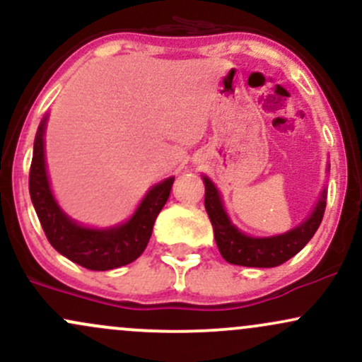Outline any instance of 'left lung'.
<instances>
[{"mask_svg": "<svg viewBox=\"0 0 362 362\" xmlns=\"http://www.w3.org/2000/svg\"><path fill=\"white\" fill-rule=\"evenodd\" d=\"M202 178H204L206 185L204 206L211 224H213L216 245H218L223 259L235 265L277 267V265L284 264L313 238L315 231L318 230L323 219V213H325L327 192L323 190L313 213L300 226L293 228L288 233L267 236V238L247 236L230 221L216 185L207 177Z\"/></svg>", "mask_w": 362, "mask_h": 362, "instance_id": "left-lung-1", "label": "left lung"}]
</instances>
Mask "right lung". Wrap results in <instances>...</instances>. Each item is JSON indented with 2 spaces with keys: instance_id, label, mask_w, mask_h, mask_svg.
<instances>
[{
  "instance_id": "right-lung-1",
  "label": "right lung",
  "mask_w": 362,
  "mask_h": 362,
  "mask_svg": "<svg viewBox=\"0 0 362 362\" xmlns=\"http://www.w3.org/2000/svg\"><path fill=\"white\" fill-rule=\"evenodd\" d=\"M45 122L47 115L37 129L28 190L49 243L66 259L90 271H110L134 262L151 238L153 224L167 204L175 178L170 177L151 187L129 221L103 230L81 226L62 213L49 185L44 155Z\"/></svg>"
}]
</instances>
